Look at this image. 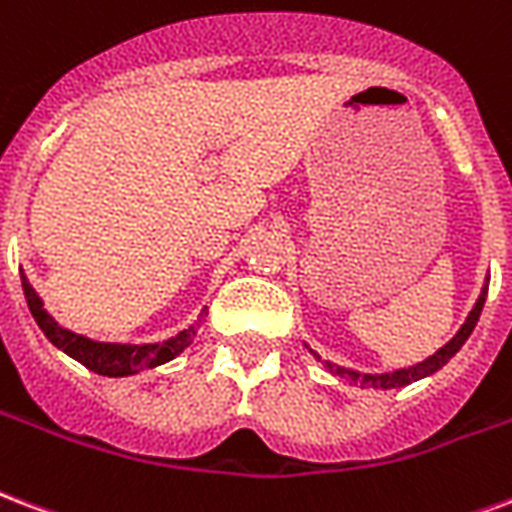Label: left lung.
<instances>
[{"mask_svg":"<svg viewBox=\"0 0 512 512\" xmlns=\"http://www.w3.org/2000/svg\"><path fill=\"white\" fill-rule=\"evenodd\" d=\"M486 292H489V287H483L481 298H478L475 308L470 311L467 322L459 327V333H456L454 338H451V341L443 346V349H438L435 354H432V357H427V360L419 362V365H413V368L392 370V373H378V376H370V373H354V370L338 368V365H333V362H325V368L330 370L333 376L346 378V381H354L357 386H373V389H397V386H408V384H413V381H419V378L432 376V373H438V370L443 368V365H446L451 357H454L456 351L462 349L464 341L470 338V333H473L475 325H478V317H481L483 303H486ZM314 357L319 360V354H314Z\"/></svg>","mask_w":512,"mask_h":512,"instance_id":"left-lung-1","label":"left lung"}]
</instances>
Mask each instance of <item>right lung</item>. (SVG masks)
Returning a JSON list of instances; mask_svg holds the SVG:
<instances>
[{"instance_id": "obj_1", "label": "right lung", "mask_w": 512, "mask_h": 512, "mask_svg": "<svg viewBox=\"0 0 512 512\" xmlns=\"http://www.w3.org/2000/svg\"><path fill=\"white\" fill-rule=\"evenodd\" d=\"M23 282V295H26V303H29L31 317L37 319V325L42 333L48 335V341L53 346L69 354L72 360H77L80 365H85L93 373L109 378H120V376H134L139 370H150L158 368L163 362H169L177 357L179 351H185L195 338V330L201 327L204 322V314L198 317L195 325H190L187 330L177 333L174 338L163 343H144V346H134V343H99L85 338V335H77L72 330H64L58 325L56 319L50 317L48 311L42 308V300L31 284L26 282V276L21 273Z\"/></svg>"}]
</instances>
